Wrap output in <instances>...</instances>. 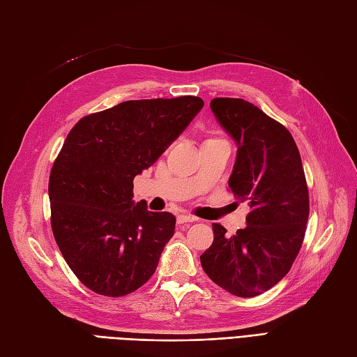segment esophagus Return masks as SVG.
Instances as JSON below:
<instances>
[{
	"label": "esophagus",
	"mask_w": 357,
	"mask_h": 357,
	"mask_svg": "<svg viewBox=\"0 0 357 357\" xmlns=\"http://www.w3.org/2000/svg\"><path fill=\"white\" fill-rule=\"evenodd\" d=\"M197 219L193 218V215L190 214H178L177 215V223L178 225H183V223H190V222H195Z\"/></svg>",
	"instance_id": "1"
}]
</instances>
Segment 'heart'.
<instances>
[{
    "mask_svg": "<svg viewBox=\"0 0 357 357\" xmlns=\"http://www.w3.org/2000/svg\"><path fill=\"white\" fill-rule=\"evenodd\" d=\"M210 139H218V138H214V137H210V138H207V139H205V142H210Z\"/></svg>",
    "mask_w": 357,
    "mask_h": 357,
    "instance_id": "b5f03b06",
    "label": "heart"
}]
</instances>
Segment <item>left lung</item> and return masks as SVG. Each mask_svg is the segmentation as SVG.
<instances>
[{"label":"left lung","mask_w":357,"mask_h":357,"mask_svg":"<svg viewBox=\"0 0 357 357\" xmlns=\"http://www.w3.org/2000/svg\"><path fill=\"white\" fill-rule=\"evenodd\" d=\"M210 107L238 146L229 188L250 213L232 236L213 223L214 240L201 265L226 291L253 298L274 287L301 250L310 214L307 180L286 126L241 98H214Z\"/></svg>","instance_id":"left-lung-1"}]
</instances>
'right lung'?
I'll use <instances>...</instances> for the list:
<instances>
[{
    "label": "right lung",
    "mask_w": 357,
    "mask_h": 357,
    "mask_svg": "<svg viewBox=\"0 0 357 357\" xmlns=\"http://www.w3.org/2000/svg\"><path fill=\"white\" fill-rule=\"evenodd\" d=\"M204 107L199 96L135 100L82 117L49 178L55 241L80 282L102 296L132 294L156 271L176 218L132 201L152 167Z\"/></svg>",
    "instance_id": "1"
}]
</instances>
